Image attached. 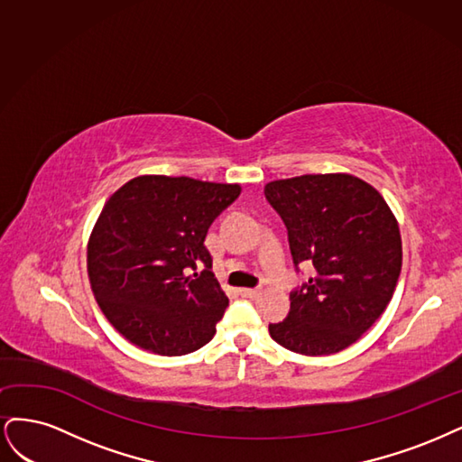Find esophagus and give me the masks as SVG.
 <instances>
[{
  "label": "esophagus",
  "instance_id": "1",
  "mask_svg": "<svg viewBox=\"0 0 462 462\" xmlns=\"http://www.w3.org/2000/svg\"><path fill=\"white\" fill-rule=\"evenodd\" d=\"M240 293H242L244 297H249V300H253V297H257V295L261 293V290H259V288H242Z\"/></svg>",
  "mask_w": 462,
  "mask_h": 462
}]
</instances>
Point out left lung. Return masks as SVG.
I'll return each instance as SVG.
<instances>
[{
  "mask_svg": "<svg viewBox=\"0 0 462 462\" xmlns=\"http://www.w3.org/2000/svg\"><path fill=\"white\" fill-rule=\"evenodd\" d=\"M284 220L295 271L315 276L290 291L271 337L293 353L330 355L359 339L388 307L401 273V236L388 203L349 174H303L264 186Z\"/></svg>",
  "mask_w": 462,
  "mask_h": 462,
  "instance_id": "obj_1",
  "label": "left lung"
}]
</instances>
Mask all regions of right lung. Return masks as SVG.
Here are the masks:
<instances>
[{"mask_svg": "<svg viewBox=\"0 0 462 462\" xmlns=\"http://www.w3.org/2000/svg\"><path fill=\"white\" fill-rule=\"evenodd\" d=\"M237 196V184L138 176L109 198L88 244V274L130 344L167 356L209 344L228 297L203 242Z\"/></svg>", "mask_w": 462, "mask_h": 462, "instance_id": "add662e5", "label": "right lung"}]
</instances>
